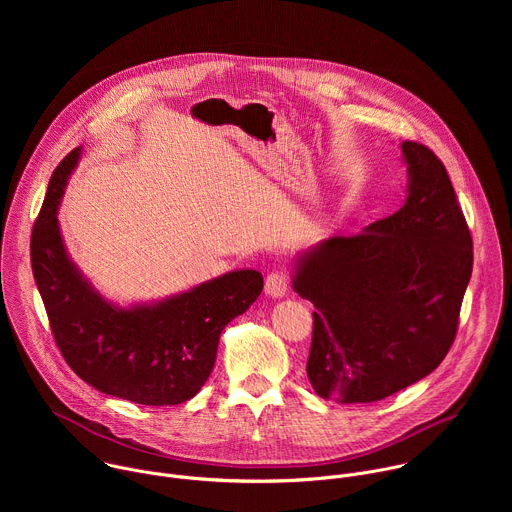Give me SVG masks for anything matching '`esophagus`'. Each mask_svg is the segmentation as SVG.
<instances>
[{
	"label": "esophagus",
	"mask_w": 512,
	"mask_h": 512,
	"mask_svg": "<svg viewBox=\"0 0 512 512\" xmlns=\"http://www.w3.org/2000/svg\"><path fill=\"white\" fill-rule=\"evenodd\" d=\"M289 289V275L285 271H273L265 279V294L269 298H283Z\"/></svg>",
	"instance_id": "34e87169"
}]
</instances>
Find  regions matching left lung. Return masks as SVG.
I'll use <instances>...</instances> for the list:
<instances>
[{
    "label": "left lung",
    "instance_id": "left-lung-1",
    "mask_svg": "<svg viewBox=\"0 0 512 512\" xmlns=\"http://www.w3.org/2000/svg\"><path fill=\"white\" fill-rule=\"evenodd\" d=\"M401 154L395 214L296 257L291 285L316 308L306 371L322 399L381 401L433 373L456 338L472 237L444 164L415 141Z\"/></svg>",
    "mask_w": 512,
    "mask_h": 512
}]
</instances>
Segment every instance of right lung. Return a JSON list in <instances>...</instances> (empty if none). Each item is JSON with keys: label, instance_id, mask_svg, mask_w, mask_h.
<instances>
[{"label": "right lung", "instance_id": "add662e5", "mask_svg": "<svg viewBox=\"0 0 512 512\" xmlns=\"http://www.w3.org/2000/svg\"><path fill=\"white\" fill-rule=\"evenodd\" d=\"M83 148L54 170L32 229V271L52 336L85 383L141 405L192 399L212 373L225 326L259 298L263 277L237 269L182 294L121 308L105 300L70 259L58 225V206Z\"/></svg>", "mask_w": 512, "mask_h": 512}]
</instances>
